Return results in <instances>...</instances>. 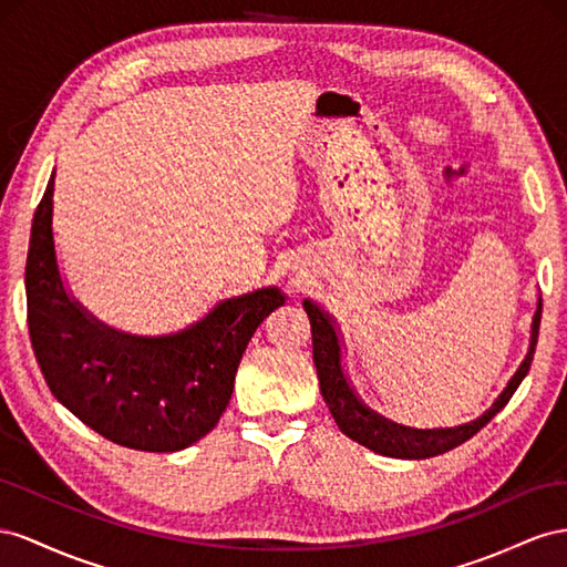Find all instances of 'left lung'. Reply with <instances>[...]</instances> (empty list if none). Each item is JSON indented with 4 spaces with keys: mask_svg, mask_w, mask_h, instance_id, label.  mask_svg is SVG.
Returning a JSON list of instances; mask_svg holds the SVG:
<instances>
[{
    "mask_svg": "<svg viewBox=\"0 0 567 567\" xmlns=\"http://www.w3.org/2000/svg\"><path fill=\"white\" fill-rule=\"evenodd\" d=\"M303 309H306V313H309V320H311L313 363H316V373L320 380V394H322V399H326L339 430H342L349 440L368 446L370 451H378V454H382V456L413 458V461L440 456V454H446V451H451V449L461 446L463 442L471 440L473 434H477L484 425H487L501 409L506 406L511 396L515 394L517 384H520L525 380V375L529 373V365H532V359H535V349H537L539 322H542V301H539L535 322H532V344H529L525 361L520 368H517V373L508 382L504 394L494 401V406L487 413L473 420V423L454 427V430H409V427L390 423V420L380 417L373 411H368L363 403L355 399V394L349 390L347 378L342 373V363H339V342H337L332 322L311 301H303Z\"/></svg>",
    "mask_w": 567,
    "mask_h": 567,
    "instance_id": "8db88e82",
    "label": "left lung"
}]
</instances>
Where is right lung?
<instances>
[{
	"mask_svg": "<svg viewBox=\"0 0 567 567\" xmlns=\"http://www.w3.org/2000/svg\"><path fill=\"white\" fill-rule=\"evenodd\" d=\"M52 194L54 173L32 218L25 261L28 330L47 386L113 444L164 454L202 440L228 406L251 334L285 297L258 289L173 337L113 332L80 311L61 285Z\"/></svg>",
	"mask_w": 567,
	"mask_h": 567,
	"instance_id": "obj_1",
	"label": "right lung"
}]
</instances>
